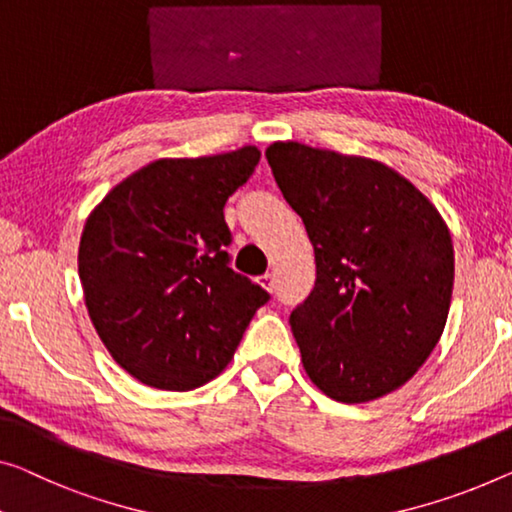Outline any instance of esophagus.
<instances>
[{
	"mask_svg": "<svg viewBox=\"0 0 512 512\" xmlns=\"http://www.w3.org/2000/svg\"><path fill=\"white\" fill-rule=\"evenodd\" d=\"M257 282L266 289V292H273V276H271V273H264V276H259Z\"/></svg>",
	"mask_w": 512,
	"mask_h": 512,
	"instance_id": "obj_1",
	"label": "esophagus"
}]
</instances>
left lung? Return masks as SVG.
Masks as SVG:
<instances>
[{
    "mask_svg": "<svg viewBox=\"0 0 512 512\" xmlns=\"http://www.w3.org/2000/svg\"><path fill=\"white\" fill-rule=\"evenodd\" d=\"M266 160L315 250V289L289 315L305 375L345 404L398 391L448 319L455 250L446 220L379 160L301 142H273Z\"/></svg>",
    "mask_w": 512,
    "mask_h": 512,
    "instance_id": "1",
    "label": "left lung"
}]
</instances>
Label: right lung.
<instances>
[{"label":"right lung","mask_w":512,"mask_h":512,"mask_svg":"<svg viewBox=\"0 0 512 512\" xmlns=\"http://www.w3.org/2000/svg\"><path fill=\"white\" fill-rule=\"evenodd\" d=\"M262 151L158 158L119 181L80 236L91 324L128 375L160 391L209 384L269 294L234 273L223 207Z\"/></svg>","instance_id":"obj_1"}]
</instances>
